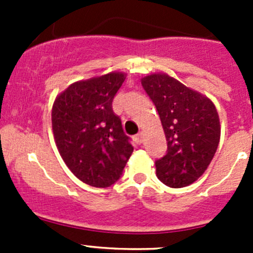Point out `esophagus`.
<instances>
[{
	"instance_id": "1",
	"label": "esophagus",
	"mask_w": 253,
	"mask_h": 253,
	"mask_svg": "<svg viewBox=\"0 0 253 253\" xmlns=\"http://www.w3.org/2000/svg\"><path fill=\"white\" fill-rule=\"evenodd\" d=\"M134 141H136L137 144H142L143 141H144V134H143L142 132L141 133L136 134V136H134Z\"/></svg>"
}]
</instances>
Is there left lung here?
<instances>
[{"mask_svg": "<svg viewBox=\"0 0 253 253\" xmlns=\"http://www.w3.org/2000/svg\"><path fill=\"white\" fill-rule=\"evenodd\" d=\"M141 83L157 108L168 143L167 154L155 162L158 178L169 187H186L203 175L218 148L215 105L167 73L145 76Z\"/></svg>", "mask_w": 253, "mask_h": 253, "instance_id": "8db88e82", "label": "left lung"}]
</instances>
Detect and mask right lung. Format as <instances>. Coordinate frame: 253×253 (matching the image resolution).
<instances>
[{"instance_id": "1", "label": "right lung", "mask_w": 253, "mask_h": 253, "mask_svg": "<svg viewBox=\"0 0 253 253\" xmlns=\"http://www.w3.org/2000/svg\"><path fill=\"white\" fill-rule=\"evenodd\" d=\"M126 73L110 72L78 81L56 96L51 112L60 155L76 177L93 187H109L121 176L133 152L112 111Z\"/></svg>"}]
</instances>
